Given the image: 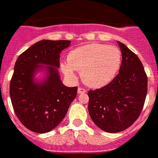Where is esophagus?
Wrapping results in <instances>:
<instances>
[{
    "label": "esophagus",
    "mask_w": 158,
    "mask_h": 158,
    "mask_svg": "<svg viewBox=\"0 0 158 158\" xmlns=\"http://www.w3.org/2000/svg\"><path fill=\"white\" fill-rule=\"evenodd\" d=\"M77 93H78V94H85V93H87V90H86L85 88H78V89H77Z\"/></svg>",
    "instance_id": "obj_1"
}]
</instances>
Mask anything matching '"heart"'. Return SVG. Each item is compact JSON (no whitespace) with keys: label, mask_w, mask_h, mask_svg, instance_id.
Returning a JSON list of instances; mask_svg holds the SVG:
<instances>
[{"label":"heart","mask_w":158,"mask_h":158,"mask_svg":"<svg viewBox=\"0 0 158 158\" xmlns=\"http://www.w3.org/2000/svg\"><path fill=\"white\" fill-rule=\"evenodd\" d=\"M67 59L68 63L60 64L66 77L76 79L77 70L87 86L99 88L109 84L117 76L122 64V53L115 46L89 43L70 51Z\"/></svg>","instance_id":"obj_1"}]
</instances>
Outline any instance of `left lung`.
<instances>
[{
  "label": "left lung",
  "instance_id": "1",
  "mask_svg": "<svg viewBox=\"0 0 158 158\" xmlns=\"http://www.w3.org/2000/svg\"><path fill=\"white\" fill-rule=\"evenodd\" d=\"M117 43L123 57L119 73L108 85L88 93L92 120L108 133L130 127L139 117L147 94V77L140 59L123 43Z\"/></svg>",
  "mask_w": 158,
  "mask_h": 158
}]
</instances>
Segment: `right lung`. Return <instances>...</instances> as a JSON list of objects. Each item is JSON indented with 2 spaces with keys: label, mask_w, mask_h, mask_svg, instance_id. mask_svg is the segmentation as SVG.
Returning <instances> with one entry per match:
<instances>
[{
  "label": "right lung",
  "mask_w": 158,
  "mask_h": 158,
  "mask_svg": "<svg viewBox=\"0 0 158 158\" xmlns=\"http://www.w3.org/2000/svg\"><path fill=\"white\" fill-rule=\"evenodd\" d=\"M70 41L41 40L19 56L10 82L14 112L28 129L38 134L52 130L65 117L77 96V87L68 88L59 73L60 52ZM44 71V79L35 75Z\"/></svg>",
  "instance_id": "obj_1"
}]
</instances>
